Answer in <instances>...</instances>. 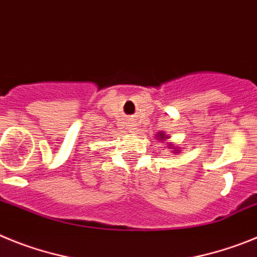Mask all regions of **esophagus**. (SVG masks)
<instances>
[{
  "label": "esophagus",
  "instance_id": "obj_1",
  "mask_svg": "<svg viewBox=\"0 0 257 257\" xmlns=\"http://www.w3.org/2000/svg\"><path fill=\"white\" fill-rule=\"evenodd\" d=\"M128 126H130V127H128V130H130V133H135V124H134V122H133V123L128 124Z\"/></svg>",
  "mask_w": 257,
  "mask_h": 257
}]
</instances>
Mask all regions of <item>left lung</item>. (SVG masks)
Segmentation results:
<instances>
[{
	"mask_svg": "<svg viewBox=\"0 0 257 257\" xmlns=\"http://www.w3.org/2000/svg\"><path fill=\"white\" fill-rule=\"evenodd\" d=\"M156 139L160 140V142H167V139H170V136L166 135V134L163 133V131H160V133L156 134ZM167 148L172 149L171 152L174 154L180 153V148H178V147H176V145H175V144H172V143H167Z\"/></svg>",
	"mask_w": 257,
	"mask_h": 257,
	"instance_id": "obj_1",
	"label": "left lung"
}]
</instances>
